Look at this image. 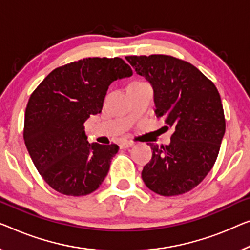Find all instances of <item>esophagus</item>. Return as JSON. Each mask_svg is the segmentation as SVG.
<instances>
[{"instance_id":"obj_1","label":"esophagus","mask_w":250,"mask_h":250,"mask_svg":"<svg viewBox=\"0 0 250 250\" xmlns=\"http://www.w3.org/2000/svg\"><path fill=\"white\" fill-rule=\"evenodd\" d=\"M132 146H133L132 141L124 140V141H121L120 144H119V147H120V149H125V148H129V147H132Z\"/></svg>"}]
</instances>
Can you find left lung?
Masks as SVG:
<instances>
[{
  "instance_id": "obj_1",
  "label": "left lung",
  "mask_w": 250,
  "mask_h": 250,
  "mask_svg": "<svg viewBox=\"0 0 250 250\" xmlns=\"http://www.w3.org/2000/svg\"><path fill=\"white\" fill-rule=\"evenodd\" d=\"M137 74L154 88L155 113L174 128L166 146L149 144L150 162L141 177L163 196L191 191L217 161L226 120L217 87L189 62L167 55L126 56Z\"/></svg>"
}]
</instances>
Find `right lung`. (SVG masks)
<instances>
[{
    "mask_svg": "<svg viewBox=\"0 0 250 250\" xmlns=\"http://www.w3.org/2000/svg\"><path fill=\"white\" fill-rule=\"evenodd\" d=\"M132 75L124 59L84 58L57 67L30 96L23 139L36 168L62 194L82 196L102 184L115 144H88L84 122L102 111L110 84Z\"/></svg>",
    "mask_w": 250,
    "mask_h": 250,
    "instance_id": "1",
    "label": "right lung"
}]
</instances>
